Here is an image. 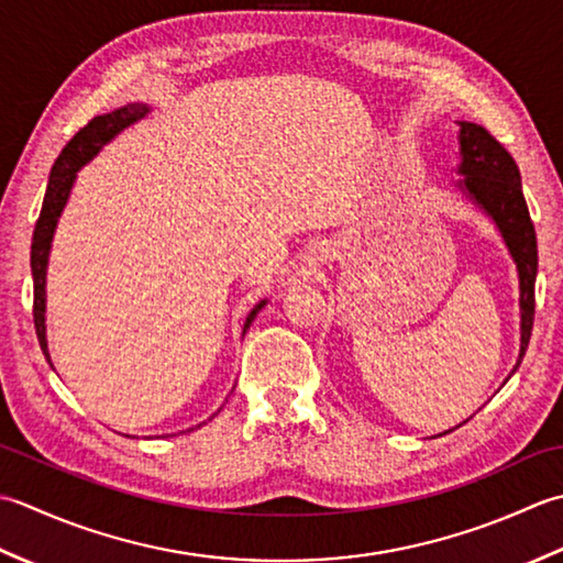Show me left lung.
<instances>
[{
  "label": "left lung",
  "instance_id": "left-lung-1",
  "mask_svg": "<svg viewBox=\"0 0 563 563\" xmlns=\"http://www.w3.org/2000/svg\"><path fill=\"white\" fill-rule=\"evenodd\" d=\"M459 153L464 179L459 181L468 197L496 221L520 274V360L530 345L534 323V279H537V235L522 194L520 169L512 155L484 125L459 123ZM515 366V369H518Z\"/></svg>",
  "mask_w": 563,
  "mask_h": 563
}]
</instances>
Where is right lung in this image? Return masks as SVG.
Here are the masks:
<instances>
[{
    "label": "right lung",
    "mask_w": 563,
    "mask_h": 563,
    "mask_svg": "<svg viewBox=\"0 0 563 563\" xmlns=\"http://www.w3.org/2000/svg\"><path fill=\"white\" fill-rule=\"evenodd\" d=\"M151 111L145 104H129L121 107L111 113H104V117H95L85 129H79L73 141L63 147V153L57 155L55 165L51 169L48 177V189H45L43 206H41V216L36 221V231H33L31 240V274H33V325H36V335L41 342V350L48 357V342H45V267H48V252H51V240L55 233L57 218L63 213V206L67 203V197H70L73 181L77 169L87 165L91 157L99 153V147L109 143L113 135L123 131L125 125H131L133 121L143 119L145 113ZM265 306L262 301L255 306L245 320V330L250 328L252 320H255L260 308Z\"/></svg>",
    "instance_id": "obj_1"
}]
</instances>
